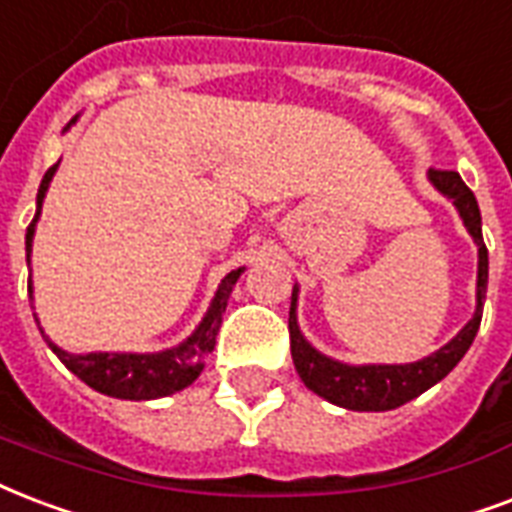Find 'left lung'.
<instances>
[{
  "mask_svg": "<svg viewBox=\"0 0 512 512\" xmlns=\"http://www.w3.org/2000/svg\"><path fill=\"white\" fill-rule=\"evenodd\" d=\"M429 182L435 190L451 198L456 212L462 217L464 228L478 244V290H475V314L451 341L429 354L419 362H405V365H346V362L330 360L322 351H317L303 338L298 327V287H292L290 303V349L292 362L298 370L300 381L325 397L327 403L341 405L349 411H392L400 408L429 386L456 368L467 349L473 346L478 327L483 317V300H486V284H489V249L483 244L481 233V209L470 187L464 185L456 171L429 169Z\"/></svg>",
  "mask_w": 512,
  "mask_h": 512,
  "instance_id": "8db88e82",
  "label": "left lung"
}]
</instances>
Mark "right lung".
<instances>
[{"label":"right lung","instance_id":"add662e5","mask_svg":"<svg viewBox=\"0 0 512 512\" xmlns=\"http://www.w3.org/2000/svg\"><path fill=\"white\" fill-rule=\"evenodd\" d=\"M74 123V120H72ZM69 128V126H66ZM56 166H50L45 171V177L39 182L37 193V214L26 228V260L31 257V241H34V228H37L39 212H42V201L48 193V185ZM244 268L230 271L222 284L214 292L209 311L201 319V325L195 327L193 333L187 335L185 341L174 346V349L155 351V354H120V351H91V354H69V351L58 349L56 343L45 335V341L53 349L58 360L64 362L66 368L72 370L74 376L85 381V384L101 392V395L117 397V400H158V397H169L179 389H185L201 376L204 370V360L209 357V351L214 349L217 341V330L222 325V314L228 306L233 284L239 282V276ZM29 295H31V276H29ZM39 325V322H37ZM42 330V327H39Z\"/></svg>","mask_w":512,"mask_h":512}]
</instances>
